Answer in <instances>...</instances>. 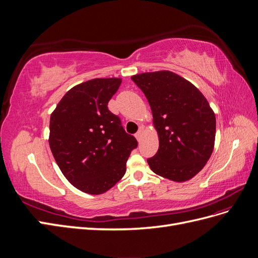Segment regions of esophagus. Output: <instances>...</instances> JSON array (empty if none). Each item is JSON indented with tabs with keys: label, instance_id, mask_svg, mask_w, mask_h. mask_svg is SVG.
<instances>
[{
	"label": "esophagus",
	"instance_id": "esophagus-1",
	"mask_svg": "<svg viewBox=\"0 0 258 258\" xmlns=\"http://www.w3.org/2000/svg\"><path fill=\"white\" fill-rule=\"evenodd\" d=\"M142 135H143V128L141 127V128H140V129H139V131L137 132V134H136V138H137V140H138V141H139V140H140V139H141Z\"/></svg>",
	"mask_w": 258,
	"mask_h": 258
}]
</instances>
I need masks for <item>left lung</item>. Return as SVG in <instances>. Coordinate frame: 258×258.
Masks as SVG:
<instances>
[{"instance_id": "1", "label": "left lung", "mask_w": 258, "mask_h": 258, "mask_svg": "<svg viewBox=\"0 0 258 258\" xmlns=\"http://www.w3.org/2000/svg\"><path fill=\"white\" fill-rule=\"evenodd\" d=\"M143 91L158 132L159 148L147 162L153 172L175 182L194 177L214 147L216 120L205 96L170 71L131 77Z\"/></svg>"}]
</instances>
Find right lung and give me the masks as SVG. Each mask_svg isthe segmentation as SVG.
I'll return each instance as SVG.
<instances>
[{
	"label": "right lung",
	"instance_id": "1",
	"mask_svg": "<svg viewBox=\"0 0 258 258\" xmlns=\"http://www.w3.org/2000/svg\"><path fill=\"white\" fill-rule=\"evenodd\" d=\"M120 79H95L70 89L50 116L49 146L61 172L77 189L103 194L126 173L138 142L107 107Z\"/></svg>",
	"mask_w": 258,
	"mask_h": 258
}]
</instances>
